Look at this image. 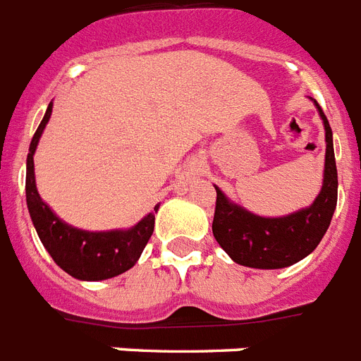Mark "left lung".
Instances as JSON below:
<instances>
[{
	"mask_svg": "<svg viewBox=\"0 0 361 361\" xmlns=\"http://www.w3.org/2000/svg\"><path fill=\"white\" fill-rule=\"evenodd\" d=\"M319 109L326 132V158L321 194L313 204L281 218H262L229 201L218 186L212 233L231 259L242 267L285 268L307 257L330 227L337 204V167L331 128L322 108Z\"/></svg>",
	"mask_w": 361,
	"mask_h": 361,
	"instance_id": "1",
	"label": "left lung"
}]
</instances>
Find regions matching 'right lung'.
Listing matches in <instances>:
<instances>
[{
	"label": "right lung",
	"mask_w": 361,
	"mask_h": 361,
	"mask_svg": "<svg viewBox=\"0 0 361 361\" xmlns=\"http://www.w3.org/2000/svg\"><path fill=\"white\" fill-rule=\"evenodd\" d=\"M50 115L51 102L48 104L44 117L31 140L27 166H25V199L37 235L57 267H61L72 278L83 281L115 278L130 270L140 259L143 247L147 246L154 231V212L158 210V204L140 224L126 231L115 229L97 233V231L76 229L59 220L50 207L40 199L35 184L33 154L37 151L40 134L50 121Z\"/></svg>",
	"instance_id": "obj_1"
}]
</instances>
